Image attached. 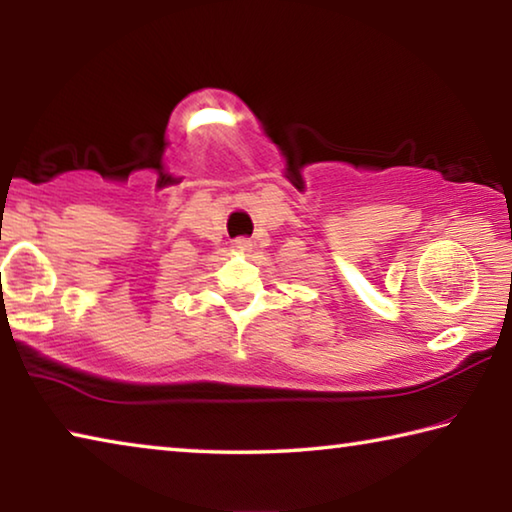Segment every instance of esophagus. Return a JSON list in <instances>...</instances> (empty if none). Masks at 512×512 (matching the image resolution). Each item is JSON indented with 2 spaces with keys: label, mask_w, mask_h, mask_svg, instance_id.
<instances>
[{
  "label": "esophagus",
  "mask_w": 512,
  "mask_h": 512,
  "mask_svg": "<svg viewBox=\"0 0 512 512\" xmlns=\"http://www.w3.org/2000/svg\"><path fill=\"white\" fill-rule=\"evenodd\" d=\"M250 246H253V241L246 239V237L232 239V248H235V250H250Z\"/></svg>",
  "instance_id": "obj_1"
}]
</instances>
